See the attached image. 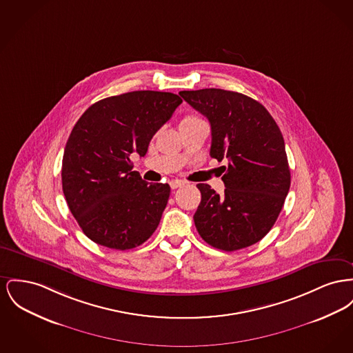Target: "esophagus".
Masks as SVG:
<instances>
[{"instance_id":"34e87169","label":"esophagus","mask_w":353,"mask_h":353,"mask_svg":"<svg viewBox=\"0 0 353 353\" xmlns=\"http://www.w3.org/2000/svg\"><path fill=\"white\" fill-rule=\"evenodd\" d=\"M184 185H185V183L181 181V180H173V181H170V188H172V189H177V188L184 187Z\"/></svg>"}]
</instances>
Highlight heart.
Masks as SVG:
<instances>
[{"label":"heart","instance_id":"heart-1","mask_svg":"<svg viewBox=\"0 0 353 353\" xmlns=\"http://www.w3.org/2000/svg\"><path fill=\"white\" fill-rule=\"evenodd\" d=\"M196 119H199V117H196V116H188L184 120H196ZM184 120H183V121H184Z\"/></svg>","mask_w":353,"mask_h":353}]
</instances>
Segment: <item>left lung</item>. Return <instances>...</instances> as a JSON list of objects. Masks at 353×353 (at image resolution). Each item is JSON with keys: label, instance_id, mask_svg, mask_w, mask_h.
<instances>
[{"label": "left lung", "instance_id": "obj_1", "mask_svg": "<svg viewBox=\"0 0 353 353\" xmlns=\"http://www.w3.org/2000/svg\"><path fill=\"white\" fill-rule=\"evenodd\" d=\"M188 104L210 123V157L221 166L224 194L197 184L201 203L193 220L199 234L225 252L260 241L276 223L290 187L283 134L270 112L245 94L224 89L183 90Z\"/></svg>", "mask_w": 353, "mask_h": 353}]
</instances>
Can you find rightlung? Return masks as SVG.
<instances>
[{
    "label": "right lung",
    "mask_w": 353,
    "mask_h": 353,
    "mask_svg": "<svg viewBox=\"0 0 353 353\" xmlns=\"http://www.w3.org/2000/svg\"><path fill=\"white\" fill-rule=\"evenodd\" d=\"M183 100L169 92L136 90L89 106L63 150V190L83 233L106 248H136L159 227L170 187L132 170L156 132Z\"/></svg>",
    "instance_id": "add662e5"
}]
</instances>
